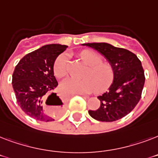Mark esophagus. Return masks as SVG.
<instances>
[{
    "instance_id": "1",
    "label": "esophagus",
    "mask_w": 158,
    "mask_h": 158,
    "mask_svg": "<svg viewBox=\"0 0 158 158\" xmlns=\"http://www.w3.org/2000/svg\"><path fill=\"white\" fill-rule=\"evenodd\" d=\"M76 95H79V96H83V97H89L86 94H76Z\"/></svg>"
}]
</instances>
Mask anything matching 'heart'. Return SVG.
I'll use <instances>...</instances> for the list:
<instances>
[{"mask_svg": "<svg viewBox=\"0 0 158 158\" xmlns=\"http://www.w3.org/2000/svg\"><path fill=\"white\" fill-rule=\"evenodd\" d=\"M81 59L89 69L84 74V79L67 78L60 83V89L63 93L71 94H83L91 93L96 88L97 91H103L113 79V69L110 64L102 63L101 57L91 51H84L79 54ZM69 56L66 53L57 57L53 66L55 75L58 78L64 77L67 73Z\"/></svg>", "mask_w": 158, "mask_h": 158, "instance_id": "1", "label": "heart"}]
</instances>
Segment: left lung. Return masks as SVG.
<instances>
[{
  "label": "left lung",
  "instance_id": "left-lung-1",
  "mask_svg": "<svg viewBox=\"0 0 158 158\" xmlns=\"http://www.w3.org/2000/svg\"><path fill=\"white\" fill-rule=\"evenodd\" d=\"M101 53L113 69V81L102 95L98 97L101 104L98 110H89L98 121L112 122L128 115L139 102L145 77L142 63L130 51L106 43H84Z\"/></svg>",
  "mask_w": 158,
  "mask_h": 158
}]
</instances>
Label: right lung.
I'll use <instances>...</instances> for the list:
<instances>
[{"mask_svg":"<svg viewBox=\"0 0 158 158\" xmlns=\"http://www.w3.org/2000/svg\"><path fill=\"white\" fill-rule=\"evenodd\" d=\"M67 48L60 44L43 46L24 56L15 68L12 85L17 102L25 114L37 120H54L43 108L49 94L48 98H52V105L56 106L58 111L64 109V102L54 93L58 83L54 76L53 66L58 56Z\"/></svg>","mask_w":158,"mask_h":158,"instance_id":"obj_1","label":"right lung"}]
</instances>
